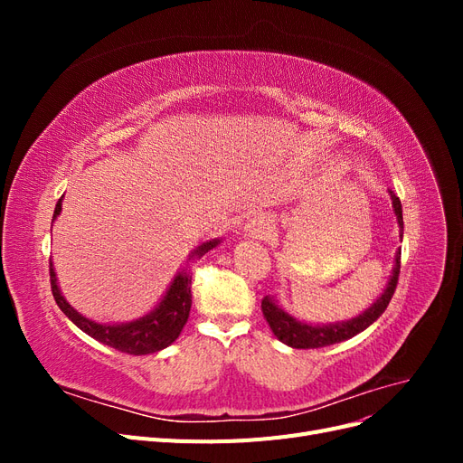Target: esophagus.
<instances>
[{"instance_id":"34e87169","label":"esophagus","mask_w":463,"mask_h":463,"mask_svg":"<svg viewBox=\"0 0 463 463\" xmlns=\"http://www.w3.org/2000/svg\"><path fill=\"white\" fill-rule=\"evenodd\" d=\"M269 232H270V222L264 216L250 218L247 223V233L250 237H255V240H262V237L269 235Z\"/></svg>"}]
</instances>
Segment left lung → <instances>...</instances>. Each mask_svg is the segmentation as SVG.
I'll return each mask as SVG.
<instances>
[{
    "label": "left lung",
    "instance_id": "8db88e82",
    "mask_svg": "<svg viewBox=\"0 0 463 463\" xmlns=\"http://www.w3.org/2000/svg\"><path fill=\"white\" fill-rule=\"evenodd\" d=\"M392 197V206H394V213L398 218V223L402 228L403 235V218H402V203L394 194V191H390ZM400 257L402 250L396 253V264H394V272L390 276V282L384 289V293L378 298L365 313H361L359 317L347 320V322H338V325H328V326H313V325H305V322H299L293 317H289L284 309H279L274 299L264 298L262 299V315L269 322L272 332L279 342L288 344L289 347L296 349H317V347H326L332 344H340L344 340L354 338L355 334L363 332L367 326H371L373 322L381 317L386 307L394 296L396 286H398V276H400Z\"/></svg>",
    "mask_w": 463,
    "mask_h": 463
}]
</instances>
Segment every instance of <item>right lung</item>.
Instances as JSON below:
<instances>
[{
    "label": "right lung",
    "instance_id": "1",
    "mask_svg": "<svg viewBox=\"0 0 463 463\" xmlns=\"http://www.w3.org/2000/svg\"><path fill=\"white\" fill-rule=\"evenodd\" d=\"M61 213V199L55 204L53 220ZM220 241L213 240L203 243L193 255L203 257L210 249H214ZM50 282L53 299L58 303L60 309L67 315V318L77 325L82 332H87L90 338L102 342L109 347L118 349L121 354L129 355H146L156 354L160 349L167 347L177 340V335L184 330L185 322L191 311V278L187 272H179L170 289L165 291L164 299L156 309L150 311L146 317L125 322V325H98V322L79 315L71 305H69L61 291L58 288V279H55L53 266L50 260Z\"/></svg>",
    "mask_w": 463,
    "mask_h": 463
}]
</instances>
